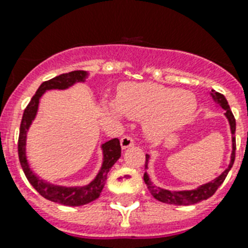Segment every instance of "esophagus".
I'll list each match as a JSON object with an SVG mask.
<instances>
[{
    "mask_svg": "<svg viewBox=\"0 0 248 248\" xmlns=\"http://www.w3.org/2000/svg\"><path fill=\"white\" fill-rule=\"evenodd\" d=\"M132 145H134V139L128 136V135H124V138L121 139V148L122 149H127Z\"/></svg>",
    "mask_w": 248,
    "mask_h": 248,
    "instance_id": "34e87169",
    "label": "esophagus"
}]
</instances>
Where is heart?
<instances>
[{"instance_id":"obj_1","label":"heart","mask_w":248,"mask_h":248,"mask_svg":"<svg viewBox=\"0 0 248 248\" xmlns=\"http://www.w3.org/2000/svg\"><path fill=\"white\" fill-rule=\"evenodd\" d=\"M196 106L192 93L153 82L126 84L118 92L117 102H104L106 109L113 117L145 120V132L154 140L180 130L194 116Z\"/></svg>"}]
</instances>
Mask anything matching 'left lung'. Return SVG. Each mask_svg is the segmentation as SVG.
<instances>
[{
    "mask_svg": "<svg viewBox=\"0 0 248 248\" xmlns=\"http://www.w3.org/2000/svg\"><path fill=\"white\" fill-rule=\"evenodd\" d=\"M211 98L215 102V104L219 107H222L223 109L225 110L224 116L227 117L229 122V127H231V134H232V154H231V162H229L228 168L224 170V172L218 176L217 178H214L213 181L208 183H204V185H200L199 187L194 188V190H182V191H170V190H164V188H160V187L155 186L154 183L150 181L149 178V174L146 172L144 173V181L148 186L149 191L153 196L155 197L158 201H162V202H166V204L170 205H194L200 202V201H204L206 199H209L210 196L215 194V191L218 190V187L224 182L225 177L228 174V172L232 168L233 163H234V156H235V120L234 116H233L232 110L229 108V104L225 99V96L220 93H217L215 90H211L210 93ZM149 159L150 155L146 154V160H145V168L148 170Z\"/></svg>",
    "mask_w": 248,
    "mask_h": 248,
    "instance_id": "obj_1",
    "label": "left lung"
}]
</instances>
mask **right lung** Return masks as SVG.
Returning a JSON list of instances; mask_svg holds the SVG:
<instances>
[{"instance_id": "add662e5", "label": "right lung", "mask_w": 248, "mask_h": 248, "mask_svg": "<svg viewBox=\"0 0 248 248\" xmlns=\"http://www.w3.org/2000/svg\"><path fill=\"white\" fill-rule=\"evenodd\" d=\"M88 76H89L88 71L78 70V71L62 74V75L56 76L48 81H44L38 88L37 93L34 94V96L24 110L23 120H21V124H20L17 149H19L20 164H21V168L25 173L26 178L30 182V185L44 199L57 202V204L66 205V206H81V205L89 204L99 197L100 192L106 185L107 174L110 170V168L114 166V163L121 158L120 140L112 139L109 141H106L104 144L100 145L102 154H103V162H102L99 172L96 173V176L94 177V180L90 181L85 186L67 187L53 185L49 181L40 178L37 173L30 168L29 160L26 156V139H28V131L33 124V121L37 117L40 98L43 96L44 93L48 92V90H66L75 84H78V82H85Z\"/></svg>"}]
</instances>
